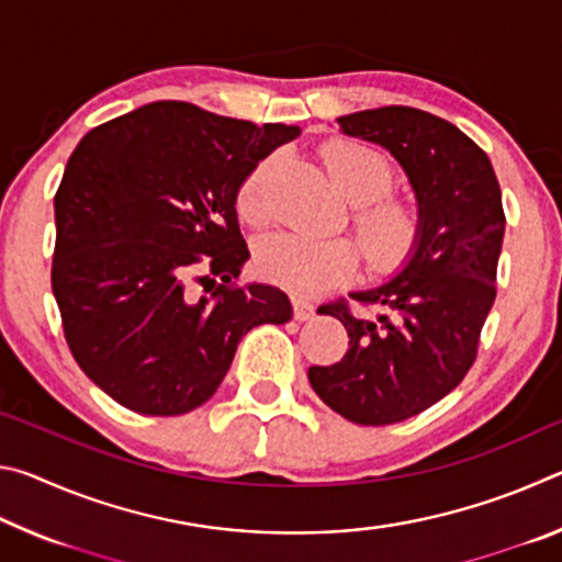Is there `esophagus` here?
<instances>
[{
  "instance_id": "1",
  "label": "esophagus",
  "mask_w": 562,
  "mask_h": 562,
  "mask_svg": "<svg viewBox=\"0 0 562 562\" xmlns=\"http://www.w3.org/2000/svg\"><path fill=\"white\" fill-rule=\"evenodd\" d=\"M292 312H294V319L304 322V319H310L312 315H315V304L307 302V300H302V297H297V294H294V297H292Z\"/></svg>"
}]
</instances>
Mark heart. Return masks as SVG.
<instances>
[{
    "instance_id": "heart-1",
    "label": "heart",
    "mask_w": 562,
    "mask_h": 562,
    "mask_svg": "<svg viewBox=\"0 0 562 562\" xmlns=\"http://www.w3.org/2000/svg\"><path fill=\"white\" fill-rule=\"evenodd\" d=\"M325 164L355 203L351 225L369 268L382 272L398 268L414 252L422 235V213L408 201L389 195L396 178L392 160L355 140H331L325 146ZM272 168L274 158L260 160L237 188L235 207L245 223H268ZM357 262L359 252L347 237L322 240L300 233H278L255 247L252 268L262 280L310 294L351 278Z\"/></svg>"
}]
</instances>
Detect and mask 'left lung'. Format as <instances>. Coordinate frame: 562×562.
<instances>
[{"instance_id":"left-lung-1","label":"left lung","mask_w":562,"mask_h":562,"mask_svg":"<svg viewBox=\"0 0 562 562\" xmlns=\"http://www.w3.org/2000/svg\"><path fill=\"white\" fill-rule=\"evenodd\" d=\"M347 136L384 146L418 201L422 235L404 270L382 288L351 292L317 312L337 317L349 349L337 364L310 367V384L331 412L361 426H389L426 412L463 382L496 300L506 231L488 156L453 123L412 106L337 119Z\"/></svg>"}]
</instances>
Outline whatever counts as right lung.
<instances>
[{
    "label": "right lung",
    "mask_w": 562,
    "mask_h": 562,
    "mask_svg": "<svg viewBox=\"0 0 562 562\" xmlns=\"http://www.w3.org/2000/svg\"><path fill=\"white\" fill-rule=\"evenodd\" d=\"M297 136L284 123L154 101L74 148L54 195L52 290L76 364L113 402L146 416L193 412L247 331L290 322L282 290L237 284L250 252L235 195ZM198 269L209 274L195 279ZM190 281L214 288L195 299Z\"/></svg>",
    "instance_id": "obj_1"
}]
</instances>
